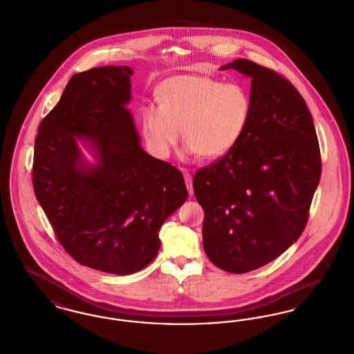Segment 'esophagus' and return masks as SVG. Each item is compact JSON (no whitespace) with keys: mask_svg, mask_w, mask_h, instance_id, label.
<instances>
[{"mask_svg":"<svg viewBox=\"0 0 354 354\" xmlns=\"http://www.w3.org/2000/svg\"><path fill=\"white\" fill-rule=\"evenodd\" d=\"M185 185H187V189H188V194L192 195L194 194V187H192V175L191 174L185 172Z\"/></svg>","mask_w":354,"mask_h":354,"instance_id":"1","label":"esophagus"}]
</instances>
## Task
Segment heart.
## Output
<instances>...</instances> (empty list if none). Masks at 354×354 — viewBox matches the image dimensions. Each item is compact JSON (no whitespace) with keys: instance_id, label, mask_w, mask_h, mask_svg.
I'll return each mask as SVG.
<instances>
[{"instance_id":"b5f03b06","label":"heart","mask_w":354,"mask_h":354,"mask_svg":"<svg viewBox=\"0 0 354 354\" xmlns=\"http://www.w3.org/2000/svg\"><path fill=\"white\" fill-rule=\"evenodd\" d=\"M159 103L140 110V127L153 155L166 159L182 135L185 151L216 159L234 150L252 114L248 91L207 75H176L158 90Z\"/></svg>"}]
</instances>
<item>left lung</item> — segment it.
<instances>
[{
    "label": "left lung",
    "mask_w": 354,
    "mask_h": 354,
    "mask_svg": "<svg viewBox=\"0 0 354 354\" xmlns=\"http://www.w3.org/2000/svg\"><path fill=\"white\" fill-rule=\"evenodd\" d=\"M250 75L252 114L234 150L194 176L203 247L220 270L247 273L303 234L320 182L321 153L301 94L272 68L239 58L223 66Z\"/></svg>",
    "instance_id": "1"
}]
</instances>
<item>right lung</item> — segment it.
Instances as JSON below:
<instances>
[{
	"mask_svg": "<svg viewBox=\"0 0 354 354\" xmlns=\"http://www.w3.org/2000/svg\"><path fill=\"white\" fill-rule=\"evenodd\" d=\"M129 66L74 74L42 119L34 143V194L64 250L114 274L143 270L158 254L159 230L187 199L183 175L143 151L130 111ZM97 150L86 167L76 139Z\"/></svg>",
	"mask_w": 354,
	"mask_h": 354,
	"instance_id": "obj_1",
	"label": "right lung"
}]
</instances>
